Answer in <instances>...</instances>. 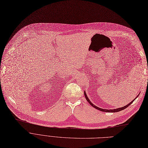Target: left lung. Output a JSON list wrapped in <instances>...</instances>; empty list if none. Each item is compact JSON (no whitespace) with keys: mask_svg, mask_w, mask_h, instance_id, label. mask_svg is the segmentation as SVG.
I'll use <instances>...</instances> for the list:
<instances>
[{"mask_svg":"<svg viewBox=\"0 0 148 148\" xmlns=\"http://www.w3.org/2000/svg\"><path fill=\"white\" fill-rule=\"evenodd\" d=\"M84 96H85V97H86V98L87 101L88 102V103L91 105V106L93 107H94V108H95L96 109H97V110H100V111H103V112H118V111H122V110H124V109L126 108H127L128 107H129L130 105L133 102V101L135 100V99H134V100H133L132 101H131L129 104L126 105V106L123 107H122V108H116V109H114V110H105V109H102V108H99V107H96V105H93L92 103H91V102L90 101V100H89V99L88 98V97H87V95L86 94V92H85V91H84ZM137 97H138V96L136 97V98H137Z\"/></svg>","mask_w":148,"mask_h":148,"instance_id":"left-lung-1","label":"left lung"}]
</instances>
